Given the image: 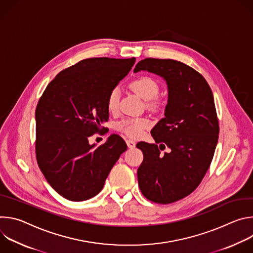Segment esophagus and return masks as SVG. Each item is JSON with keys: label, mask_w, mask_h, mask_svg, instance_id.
<instances>
[{"label": "esophagus", "mask_w": 253, "mask_h": 253, "mask_svg": "<svg viewBox=\"0 0 253 253\" xmlns=\"http://www.w3.org/2000/svg\"><path fill=\"white\" fill-rule=\"evenodd\" d=\"M126 144H127L128 148H130V149H133V148H135V145H136V143H135L133 140H130V139L126 140Z\"/></svg>", "instance_id": "34e87169"}]
</instances>
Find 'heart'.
I'll list each match as a JSON object with an SVG mask.
<instances>
[{
    "mask_svg": "<svg viewBox=\"0 0 253 253\" xmlns=\"http://www.w3.org/2000/svg\"><path fill=\"white\" fill-rule=\"evenodd\" d=\"M130 88L144 101L150 102L153 101L159 94V86L157 82L149 77H139L133 80L130 83ZM119 100H120V92L119 89L114 88L108 95L107 98V107L110 112H115L119 108ZM149 107L155 108L156 104L149 103ZM149 126V123L144 118H133L126 119L117 124V129L129 137L136 138L139 137L143 130Z\"/></svg>",
    "mask_w": 253,
    "mask_h": 253,
    "instance_id": "b5f03b06",
    "label": "heart"
}]
</instances>
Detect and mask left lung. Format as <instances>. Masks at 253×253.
Masks as SVG:
<instances>
[{"instance_id": "left-lung-1", "label": "left lung", "mask_w": 253, "mask_h": 253, "mask_svg": "<svg viewBox=\"0 0 253 253\" xmlns=\"http://www.w3.org/2000/svg\"><path fill=\"white\" fill-rule=\"evenodd\" d=\"M140 71L164 79L168 100L165 117L151 130L156 144L136 145L143 152L138 183L147 199L168 204L189 195L200 184L217 145L218 119L208 83L191 67L175 60L147 58L136 65L134 73ZM165 148L169 151L163 155Z\"/></svg>"}]
</instances>
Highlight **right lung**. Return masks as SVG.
I'll return each mask as SVG.
<instances>
[{"label": "right lung", "mask_w": 253, "mask_h": 253, "mask_svg": "<svg viewBox=\"0 0 253 253\" xmlns=\"http://www.w3.org/2000/svg\"><path fill=\"white\" fill-rule=\"evenodd\" d=\"M135 58H90L50 82L36 108V155L49 184L64 198L84 201L97 195L120 155L124 140L115 134L100 146L89 137L108 121L107 98L124 79Z\"/></svg>", "instance_id": "obj_1"}]
</instances>
